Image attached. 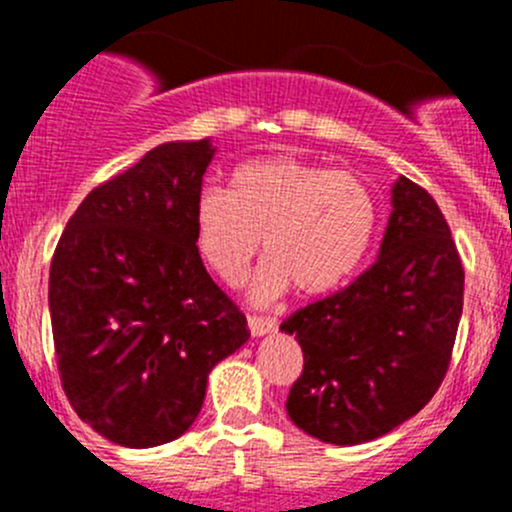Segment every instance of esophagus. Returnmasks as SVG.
I'll return each instance as SVG.
<instances>
[{"instance_id":"1","label":"esophagus","mask_w":512,"mask_h":512,"mask_svg":"<svg viewBox=\"0 0 512 512\" xmlns=\"http://www.w3.org/2000/svg\"><path fill=\"white\" fill-rule=\"evenodd\" d=\"M247 327H250L252 337H265V334L277 332V319L257 317V314H252V317H247Z\"/></svg>"}]
</instances>
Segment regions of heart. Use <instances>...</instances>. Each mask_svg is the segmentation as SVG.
I'll return each mask as SVG.
<instances>
[{"mask_svg": "<svg viewBox=\"0 0 512 512\" xmlns=\"http://www.w3.org/2000/svg\"><path fill=\"white\" fill-rule=\"evenodd\" d=\"M374 227V198L356 175L294 156L237 165L230 193L208 185L193 208L198 255L225 285H240L262 237L267 260L250 280L257 304L292 285L304 297L344 285L364 260Z\"/></svg>", "mask_w": 512, "mask_h": 512, "instance_id": "1", "label": "heart"}]
</instances>
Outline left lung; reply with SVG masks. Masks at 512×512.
I'll return each instance as SVG.
<instances>
[{
  "instance_id": "1",
  "label": "left lung",
  "mask_w": 512,
  "mask_h": 512,
  "mask_svg": "<svg viewBox=\"0 0 512 512\" xmlns=\"http://www.w3.org/2000/svg\"><path fill=\"white\" fill-rule=\"evenodd\" d=\"M463 277L436 200L401 175L374 265L282 322L304 354L287 396L294 426L324 443L356 446L416 416L451 364Z\"/></svg>"
}]
</instances>
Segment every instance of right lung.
Segmentation results:
<instances>
[{
    "instance_id": "right-lung-1",
    "label": "right lung",
    "mask_w": 512,
    "mask_h": 512,
    "mask_svg": "<svg viewBox=\"0 0 512 512\" xmlns=\"http://www.w3.org/2000/svg\"><path fill=\"white\" fill-rule=\"evenodd\" d=\"M210 138L153 148L91 190L49 272L61 386L81 421L126 448L183 436L208 374L250 339L195 247Z\"/></svg>"
}]
</instances>
